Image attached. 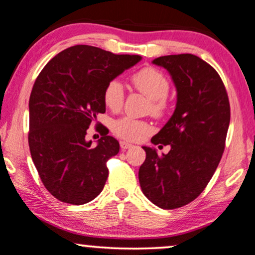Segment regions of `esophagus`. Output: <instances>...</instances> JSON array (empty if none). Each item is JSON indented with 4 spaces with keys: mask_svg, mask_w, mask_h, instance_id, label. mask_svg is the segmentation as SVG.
<instances>
[{
    "mask_svg": "<svg viewBox=\"0 0 255 255\" xmlns=\"http://www.w3.org/2000/svg\"><path fill=\"white\" fill-rule=\"evenodd\" d=\"M120 146H121L122 150H127V149H130V147H133V145L129 144V142L121 141V142H120Z\"/></svg>",
    "mask_w": 255,
    "mask_h": 255,
    "instance_id": "34e87169",
    "label": "esophagus"
}]
</instances>
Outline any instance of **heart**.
Segmentation results:
<instances>
[{
  "label": "heart",
  "instance_id": "heart-1",
  "mask_svg": "<svg viewBox=\"0 0 255 255\" xmlns=\"http://www.w3.org/2000/svg\"><path fill=\"white\" fill-rule=\"evenodd\" d=\"M134 88L150 99L149 111L153 116H162L168 110L169 102L167 94L169 91V81L166 75L155 68H144L132 76ZM105 105L110 110L119 111L125 102V89L119 80L109 81L103 93ZM111 129L119 138L127 141H136L151 133L152 127L149 122L123 116L111 123Z\"/></svg>",
  "mask_w": 255,
  "mask_h": 255
}]
</instances>
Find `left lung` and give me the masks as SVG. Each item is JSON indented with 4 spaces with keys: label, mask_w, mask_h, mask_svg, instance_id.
<instances>
[{
    "label": "left lung",
    "mask_w": 255,
    "mask_h": 255,
    "mask_svg": "<svg viewBox=\"0 0 255 255\" xmlns=\"http://www.w3.org/2000/svg\"><path fill=\"white\" fill-rule=\"evenodd\" d=\"M152 63L168 70L178 100L173 116L151 139L169 145V152L159 156L144 146L139 183L153 205L175 209L197 198L213 177L225 149L230 103L219 74L201 58L164 55Z\"/></svg>",
    "instance_id": "obj_1"
}]
</instances>
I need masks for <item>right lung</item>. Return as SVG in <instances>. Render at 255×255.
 <instances>
[{
    "instance_id": "obj_1",
    "label": "right lung",
    "mask_w": 255,
    "mask_h": 255,
    "mask_svg": "<svg viewBox=\"0 0 255 255\" xmlns=\"http://www.w3.org/2000/svg\"><path fill=\"white\" fill-rule=\"evenodd\" d=\"M140 59L78 44L55 55L36 78L29 100L30 152L44 187L57 200L85 205L104 189L106 162L119 153L120 144L97 123L102 138L91 146L87 129L105 113L109 81Z\"/></svg>"
}]
</instances>
